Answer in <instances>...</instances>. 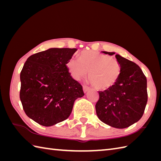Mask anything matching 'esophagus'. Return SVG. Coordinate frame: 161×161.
<instances>
[{"instance_id":"obj_1","label":"esophagus","mask_w":161,"mask_h":161,"mask_svg":"<svg viewBox=\"0 0 161 161\" xmlns=\"http://www.w3.org/2000/svg\"><path fill=\"white\" fill-rule=\"evenodd\" d=\"M89 89H90L89 87H88V86H83V90H84V92L85 93H87V92H88V91H89Z\"/></svg>"}]
</instances>
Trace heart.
Here are the masks:
<instances>
[{
    "label": "heart",
    "instance_id": "obj_1",
    "mask_svg": "<svg viewBox=\"0 0 161 161\" xmlns=\"http://www.w3.org/2000/svg\"><path fill=\"white\" fill-rule=\"evenodd\" d=\"M66 66L71 76L77 80L84 77L98 90H106L117 82L121 73L119 61L108 55L93 50H84L80 54V59L71 58Z\"/></svg>",
    "mask_w": 161,
    "mask_h": 161
}]
</instances>
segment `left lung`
<instances>
[{"mask_svg": "<svg viewBox=\"0 0 161 161\" xmlns=\"http://www.w3.org/2000/svg\"><path fill=\"white\" fill-rule=\"evenodd\" d=\"M115 58L120 64V75L114 86L99 92L100 99L95 109L102 122L113 127L125 129L137 122L144 114L147 102V79L137 64L118 54Z\"/></svg>", "mask_w": 161, "mask_h": 161, "instance_id": "1", "label": "left lung"}]
</instances>
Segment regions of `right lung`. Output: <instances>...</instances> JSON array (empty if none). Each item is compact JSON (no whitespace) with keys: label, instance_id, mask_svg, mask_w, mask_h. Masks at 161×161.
Returning <instances> with one entry per match:
<instances>
[{"label":"right lung","instance_id":"obj_1","mask_svg":"<svg viewBox=\"0 0 161 161\" xmlns=\"http://www.w3.org/2000/svg\"><path fill=\"white\" fill-rule=\"evenodd\" d=\"M77 48L51 47L29 57L20 72L23 110L38 124L50 126L69 117L75 101L84 95L66 64Z\"/></svg>","mask_w":161,"mask_h":161}]
</instances>
